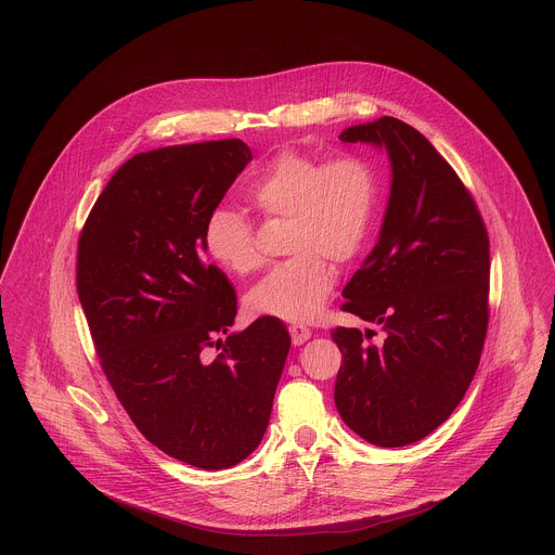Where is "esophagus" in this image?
<instances>
[{"label":"esophagus","mask_w":555,"mask_h":555,"mask_svg":"<svg viewBox=\"0 0 555 555\" xmlns=\"http://www.w3.org/2000/svg\"><path fill=\"white\" fill-rule=\"evenodd\" d=\"M288 331H291V337H293L295 346H301L304 341H308L312 337V331L308 326H304V324H291Z\"/></svg>","instance_id":"1"}]
</instances>
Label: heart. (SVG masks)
<instances>
[{
    "label": "heart",
    "mask_w": 555,
    "mask_h": 555,
    "mask_svg": "<svg viewBox=\"0 0 555 555\" xmlns=\"http://www.w3.org/2000/svg\"><path fill=\"white\" fill-rule=\"evenodd\" d=\"M249 205L267 220L291 218L286 254L245 297L254 317L308 322L320 317L335 286V267L359 256L374 231L380 175L372 159L341 154L320 159L282 152L251 181ZM205 249L227 271L247 275L262 264L247 218L216 207L205 222Z\"/></svg>",
    "instance_id": "heart-1"
}]
</instances>
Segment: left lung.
Here are the masks:
<instances>
[{"mask_svg": "<svg viewBox=\"0 0 555 555\" xmlns=\"http://www.w3.org/2000/svg\"><path fill=\"white\" fill-rule=\"evenodd\" d=\"M344 143L385 147L391 196L376 247L350 278L341 310L380 324L337 326L344 365L335 405L376 447H405L442 425L466 396L489 322V237L475 198L453 166L396 117L350 126Z\"/></svg>", "mask_w": 555, "mask_h": 555, "instance_id": "1", "label": "left lung"}]
</instances>
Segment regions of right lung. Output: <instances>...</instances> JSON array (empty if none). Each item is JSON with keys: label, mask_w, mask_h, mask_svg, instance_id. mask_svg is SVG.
I'll list each match as a JSON object with an SVG mask.
<instances>
[{"label": "right lung", "mask_w": 555, "mask_h": 555, "mask_svg": "<svg viewBox=\"0 0 555 555\" xmlns=\"http://www.w3.org/2000/svg\"><path fill=\"white\" fill-rule=\"evenodd\" d=\"M249 159L238 139L137 154L79 237L77 291L104 376L152 444L203 470L260 444L291 348L278 318L229 333L235 288L205 262V222Z\"/></svg>", "instance_id": "1"}]
</instances>
